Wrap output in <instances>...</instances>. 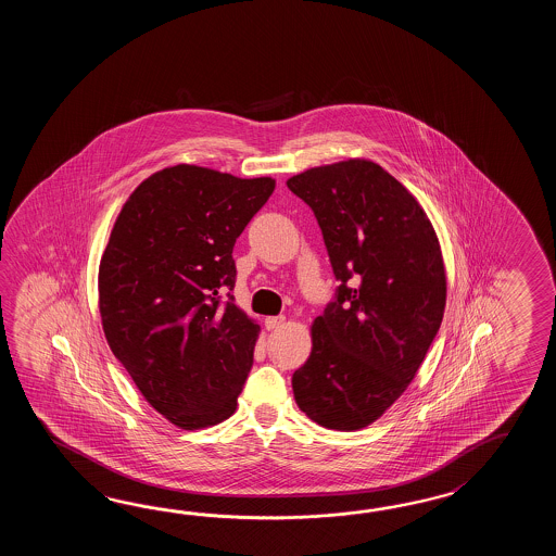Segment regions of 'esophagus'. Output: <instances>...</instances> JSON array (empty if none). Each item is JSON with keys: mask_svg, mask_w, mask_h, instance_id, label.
Segmentation results:
<instances>
[{"mask_svg": "<svg viewBox=\"0 0 556 556\" xmlns=\"http://www.w3.org/2000/svg\"><path fill=\"white\" fill-rule=\"evenodd\" d=\"M266 328L268 330H278V328H282L283 324H286V318L283 316H270V318H266Z\"/></svg>", "mask_w": 556, "mask_h": 556, "instance_id": "obj_1", "label": "esophagus"}]
</instances>
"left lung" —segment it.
<instances>
[{
	"label": "left lung",
	"instance_id": "8db88e82",
	"mask_svg": "<svg viewBox=\"0 0 556 556\" xmlns=\"http://www.w3.org/2000/svg\"><path fill=\"white\" fill-rule=\"evenodd\" d=\"M286 185L316 214L340 280L309 326L294 400L318 426L357 431L402 397L438 336L447 302L438 232L414 194L367 159L314 166Z\"/></svg>",
	"mask_w": 556,
	"mask_h": 556
}]
</instances>
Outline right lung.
Listing matches in <instances>:
<instances>
[{"label": "right lung", "mask_w": 556, "mask_h": 556, "mask_svg": "<svg viewBox=\"0 0 556 556\" xmlns=\"http://www.w3.org/2000/svg\"><path fill=\"white\" fill-rule=\"evenodd\" d=\"M274 187L273 177L166 166L130 192L111 230L99 264L106 343L180 429L237 412L261 326L218 294L235 288V242Z\"/></svg>", "instance_id": "1"}]
</instances>
